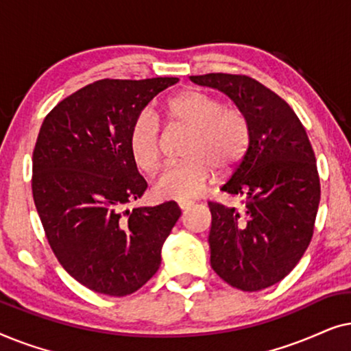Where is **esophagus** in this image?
Segmentation results:
<instances>
[{"instance_id":"obj_1","label":"esophagus","mask_w":351,"mask_h":351,"mask_svg":"<svg viewBox=\"0 0 351 351\" xmlns=\"http://www.w3.org/2000/svg\"><path fill=\"white\" fill-rule=\"evenodd\" d=\"M191 201H179V208L182 209V210H185V209H189V208H191Z\"/></svg>"}]
</instances>
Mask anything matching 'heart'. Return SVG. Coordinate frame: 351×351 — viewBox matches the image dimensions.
<instances>
[{
  "label": "heart",
  "instance_id": "b5f03b06",
  "mask_svg": "<svg viewBox=\"0 0 351 351\" xmlns=\"http://www.w3.org/2000/svg\"><path fill=\"white\" fill-rule=\"evenodd\" d=\"M165 117L172 126L186 129L189 134L182 148L185 160L167 166L153 185L161 198H196L213 179L214 167L227 172L246 155L251 142L246 113L223 107L214 95L193 89L180 90L166 100ZM129 153L143 172H153L160 166L161 136L155 114L142 112L132 123Z\"/></svg>",
  "mask_w": 351,
  "mask_h": 351
}]
</instances>
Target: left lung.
Masks as SVG:
<instances>
[{
    "label": "left lung",
    "mask_w": 351,
    "mask_h": 351,
    "mask_svg": "<svg viewBox=\"0 0 351 351\" xmlns=\"http://www.w3.org/2000/svg\"><path fill=\"white\" fill-rule=\"evenodd\" d=\"M190 80L227 94L251 124L246 155L220 189L244 206L209 203L210 267L237 289H265L289 275L313 237L321 196L313 148L294 110L254 78Z\"/></svg>",
    "instance_id": "left-lung-1"
}]
</instances>
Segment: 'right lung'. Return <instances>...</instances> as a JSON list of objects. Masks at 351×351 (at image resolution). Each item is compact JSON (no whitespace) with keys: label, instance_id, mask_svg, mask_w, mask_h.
I'll return each instance as SVG.
<instances>
[{"label":"right lung","instance_id":"obj_1","mask_svg":"<svg viewBox=\"0 0 351 351\" xmlns=\"http://www.w3.org/2000/svg\"><path fill=\"white\" fill-rule=\"evenodd\" d=\"M177 81H95L41 124L32 177L38 215L60 265L99 294L141 289L160 268L162 244L182 214L176 201L126 209L147 190L129 153L132 123Z\"/></svg>","mask_w":351,"mask_h":351}]
</instances>
